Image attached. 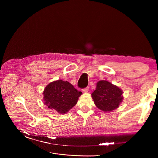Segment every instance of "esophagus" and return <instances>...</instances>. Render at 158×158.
<instances>
[{
	"instance_id": "obj_1",
	"label": "esophagus",
	"mask_w": 158,
	"mask_h": 158,
	"mask_svg": "<svg viewBox=\"0 0 158 158\" xmlns=\"http://www.w3.org/2000/svg\"><path fill=\"white\" fill-rule=\"evenodd\" d=\"M88 90H89V87H88V86H87L86 88H85L82 89V91H83L84 92H88Z\"/></svg>"
}]
</instances>
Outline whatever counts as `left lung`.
<instances>
[{
	"instance_id": "obj_1",
	"label": "left lung",
	"mask_w": 158,
	"mask_h": 158,
	"mask_svg": "<svg viewBox=\"0 0 158 158\" xmlns=\"http://www.w3.org/2000/svg\"><path fill=\"white\" fill-rule=\"evenodd\" d=\"M122 90L106 80L99 81L92 97L95 106L103 111L117 109L123 101Z\"/></svg>"
}]
</instances>
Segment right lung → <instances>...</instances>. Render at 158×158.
<instances>
[{
  "instance_id": "right-lung-1",
  "label": "right lung",
  "mask_w": 158,
  "mask_h": 158,
  "mask_svg": "<svg viewBox=\"0 0 158 158\" xmlns=\"http://www.w3.org/2000/svg\"><path fill=\"white\" fill-rule=\"evenodd\" d=\"M44 94L45 104L48 108L66 113L76 104L82 92L67 81L59 80L47 85Z\"/></svg>"
}]
</instances>
